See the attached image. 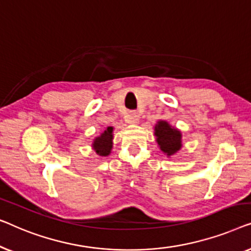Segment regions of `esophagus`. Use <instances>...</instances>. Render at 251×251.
<instances>
[{
	"label": "esophagus",
	"mask_w": 251,
	"mask_h": 251,
	"mask_svg": "<svg viewBox=\"0 0 251 251\" xmlns=\"http://www.w3.org/2000/svg\"><path fill=\"white\" fill-rule=\"evenodd\" d=\"M126 121H127V123H129V124H139V122H140L139 112L130 111L129 114L127 115Z\"/></svg>",
	"instance_id": "1"
}]
</instances>
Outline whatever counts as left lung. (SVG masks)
Returning <instances> with one entry per match:
<instances>
[{
    "label": "left lung",
    "instance_id": "8db88e82",
    "mask_svg": "<svg viewBox=\"0 0 251 251\" xmlns=\"http://www.w3.org/2000/svg\"><path fill=\"white\" fill-rule=\"evenodd\" d=\"M154 136L156 142L161 150V152L166 154L167 158L175 156L182 149V133L176 127L172 126L167 121L157 122L154 125Z\"/></svg>",
    "mask_w": 251,
    "mask_h": 251
}]
</instances>
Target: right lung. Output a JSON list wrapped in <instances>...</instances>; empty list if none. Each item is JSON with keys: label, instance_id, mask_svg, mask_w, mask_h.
Returning a JSON list of instances; mask_svg holds the SVG:
<instances>
[{"label": "right lung", "instance_id": "add662e5", "mask_svg": "<svg viewBox=\"0 0 251 251\" xmlns=\"http://www.w3.org/2000/svg\"><path fill=\"white\" fill-rule=\"evenodd\" d=\"M114 127L108 126L100 135L95 136L92 142V149L100 157H108L114 146Z\"/></svg>", "mask_w": 251, "mask_h": 251}]
</instances>
